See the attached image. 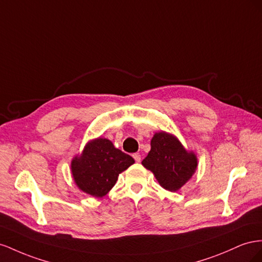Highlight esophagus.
Instances as JSON below:
<instances>
[{
	"mask_svg": "<svg viewBox=\"0 0 262 262\" xmlns=\"http://www.w3.org/2000/svg\"><path fill=\"white\" fill-rule=\"evenodd\" d=\"M133 157H134V159H135V161H136V162H140V160H141V156H140V154H134V155H133Z\"/></svg>",
	"mask_w": 262,
	"mask_h": 262,
	"instance_id": "34e87169",
	"label": "esophagus"
}]
</instances>
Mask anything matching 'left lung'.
I'll list each match as a JSON object with an SVG mask.
<instances>
[{"label":"left lung","instance_id":"obj_1","mask_svg":"<svg viewBox=\"0 0 262 262\" xmlns=\"http://www.w3.org/2000/svg\"><path fill=\"white\" fill-rule=\"evenodd\" d=\"M151 149L141 164L154 173L164 190L177 192L188 182L198 169V157L188 150L173 134L155 133Z\"/></svg>","mask_w":262,"mask_h":262}]
</instances>
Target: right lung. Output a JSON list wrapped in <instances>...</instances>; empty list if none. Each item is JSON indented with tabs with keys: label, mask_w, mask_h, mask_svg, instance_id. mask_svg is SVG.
Returning a JSON list of instances; mask_svg holds the SVG:
<instances>
[{
	"label": "right lung",
	"mask_w": 262,
	"mask_h": 262,
	"mask_svg": "<svg viewBox=\"0 0 262 262\" xmlns=\"http://www.w3.org/2000/svg\"><path fill=\"white\" fill-rule=\"evenodd\" d=\"M133 157L115 148L107 138L89 140L80 155L71 160V174L78 189L94 198H103L115 185L118 176L129 168Z\"/></svg>",
	"instance_id": "1"
}]
</instances>
